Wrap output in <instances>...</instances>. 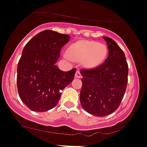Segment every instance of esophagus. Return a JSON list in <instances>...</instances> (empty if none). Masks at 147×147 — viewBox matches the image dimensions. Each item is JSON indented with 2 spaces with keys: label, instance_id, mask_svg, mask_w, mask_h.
Wrapping results in <instances>:
<instances>
[{
  "label": "esophagus",
  "instance_id": "obj_1",
  "mask_svg": "<svg viewBox=\"0 0 147 147\" xmlns=\"http://www.w3.org/2000/svg\"><path fill=\"white\" fill-rule=\"evenodd\" d=\"M75 77H76V78H81V77H82V75H81V71H80L79 70H78L76 72Z\"/></svg>",
  "mask_w": 147,
  "mask_h": 147
}]
</instances>
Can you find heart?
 Listing matches in <instances>:
<instances>
[{
    "instance_id": "obj_1",
    "label": "heart",
    "mask_w": 147,
    "mask_h": 147,
    "mask_svg": "<svg viewBox=\"0 0 147 147\" xmlns=\"http://www.w3.org/2000/svg\"><path fill=\"white\" fill-rule=\"evenodd\" d=\"M108 53L107 46L94 40H81L73 43L68 49L71 59L81 61L87 68H94L101 64Z\"/></svg>"
}]
</instances>
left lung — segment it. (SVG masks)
<instances>
[{
	"instance_id": "obj_1",
	"label": "left lung",
	"mask_w": 147,
	"mask_h": 147,
	"mask_svg": "<svg viewBox=\"0 0 147 147\" xmlns=\"http://www.w3.org/2000/svg\"><path fill=\"white\" fill-rule=\"evenodd\" d=\"M109 56L102 64L81 69L83 76L80 101L82 108L96 117H106L119 108L126 92L129 67L121 48L113 39L104 36Z\"/></svg>"
}]
</instances>
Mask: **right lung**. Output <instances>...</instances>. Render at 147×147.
Returning <instances> with one entry per match:
<instances>
[{
  "label": "right lung",
  "mask_w": 147,
  "mask_h": 147,
  "mask_svg": "<svg viewBox=\"0 0 147 147\" xmlns=\"http://www.w3.org/2000/svg\"><path fill=\"white\" fill-rule=\"evenodd\" d=\"M69 38L67 34L45 30L25 46L17 67V87L20 98L31 111L54 108L62 90L74 80L76 69L63 71L55 65Z\"/></svg>",
  "instance_id": "obj_1"
}]
</instances>
